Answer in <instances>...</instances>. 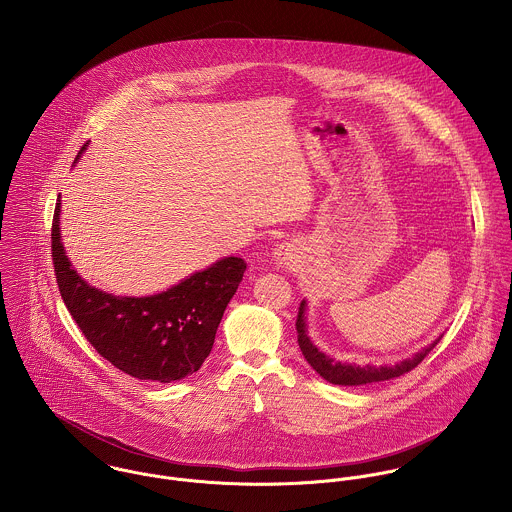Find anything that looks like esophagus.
Segmentation results:
<instances>
[{
    "instance_id": "1",
    "label": "esophagus",
    "mask_w": 512,
    "mask_h": 512,
    "mask_svg": "<svg viewBox=\"0 0 512 512\" xmlns=\"http://www.w3.org/2000/svg\"><path fill=\"white\" fill-rule=\"evenodd\" d=\"M297 248L290 244V242H282L276 250H274V260L280 268H292L293 264L297 262Z\"/></svg>"
}]
</instances>
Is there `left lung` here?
Returning a JSON list of instances; mask_svg holds the SVG:
<instances>
[{"mask_svg": "<svg viewBox=\"0 0 512 512\" xmlns=\"http://www.w3.org/2000/svg\"><path fill=\"white\" fill-rule=\"evenodd\" d=\"M305 311H307V301L303 299V301L299 303V313H297V321H295L299 349H301L305 361L313 366V370H315L321 378H325L327 382H331V384L363 386V384L382 382V380H390V378L402 376V374L410 372L414 366L420 365V363L426 359V355L438 345L439 339H441V335H439L434 343H430L428 347H424L422 351H418L414 357L404 359V361H400V363H396V365L361 366L355 365V363H343V361H337V359L325 355L323 351H319L317 345L311 341L309 331H307V317H305Z\"/></svg>", "mask_w": 512, "mask_h": 512, "instance_id": "1", "label": "left lung"}]
</instances>
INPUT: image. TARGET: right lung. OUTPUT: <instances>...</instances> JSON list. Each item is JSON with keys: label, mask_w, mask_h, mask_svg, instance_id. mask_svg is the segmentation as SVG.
Wrapping results in <instances>:
<instances>
[{"label": "right lung", "mask_w": 512, "mask_h": 512, "mask_svg": "<svg viewBox=\"0 0 512 512\" xmlns=\"http://www.w3.org/2000/svg\"><path fill=\"white\" fill-rule=\"evenodd\" d=\"M86 149L78 151L74 163ZM61 195L53 217V264L59 292L88 343L122 372L173 382L209 357L222 313L242 282L246 262L220 258L165 292L144 297L102 292L84 282L61 240Z\"/></svg>", "instance_id": "1"}]
</instances>
